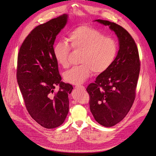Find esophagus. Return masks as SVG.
<instances>
[{
	"label": "esophagus",
	"mask_w": 156,
	"mask_h": 156,
	"mask_svg": "<svg viewBox=\"0 0 156 156\" xmlns=\"http://www.w3.org/2000/svg\"><path fill=\"white\" fill-rule=\"evenodd\" d=\"M75 88H81V89H82V90L85 89V88H84V87L83 86V85H77V86H75Z\"/></svg>",
	"instance_id": "34e87169"
}]
</instances>
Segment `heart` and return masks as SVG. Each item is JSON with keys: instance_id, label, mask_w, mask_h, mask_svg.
Here are the masks:
<instances>
[{"instance_id": "1", "label": "heart", "mask_w": 156, "mask_h": 156, "mask_svg": "<svg viewBox=\"0 0 156 156\" xmlns=\"http://www.w3.org/2000/svg\"><path fill=\"white\" fill-rule=\"evenodd\" d=\"M67 42L60 41L53 47V55L56 62L64 68L69 66V55L72 48L81 51L80 64L64 73V79L69 83L79 84L85 82L94 72H105L114 63L119 52L117 41L105 36L93 27L82 25L75 28L68 34Z\"/></svg>"}]
</instances>
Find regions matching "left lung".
Wrapping results in <instances>:
<instances>
[{"mask_svg": "<svg viewBox=\"0 0 156 156\" xmlns=\"http://www.w3.org/2000/svg\"><path fill=\"white\" fill-rule=\"evenodd\" d=\"M96 21L109 26L119 40L114 63L87 88L94 119L103 126L111 127L123 120L133 105L140 62L135 41L125 29L108 21Z\"/></svg>", "mask_w": 156, "mask_h": 156, "instance_id": "8db88e82", "label": "left lung"}]
</instances>
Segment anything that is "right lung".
Here are the masks:
<instances>
[{"mask_svg":"<svg viewBox=\"0 0 156 156\" xmlns=\"http://www.w3.org/2000/svg\"><path fill=\"white\" fill-rule=\"evenodd\" d=\"M63 14L35 27L19 51L17 79L30 116L47 129L62 125L69 111L68 94L72 84L61 81L53 55L56 36L67 23ZM59 84L57 92L55 87Z\"/></svg>","mask_w":156,"mask_h":156,"instance_id":"obj_1","label":"right lung"}]
</instances>
